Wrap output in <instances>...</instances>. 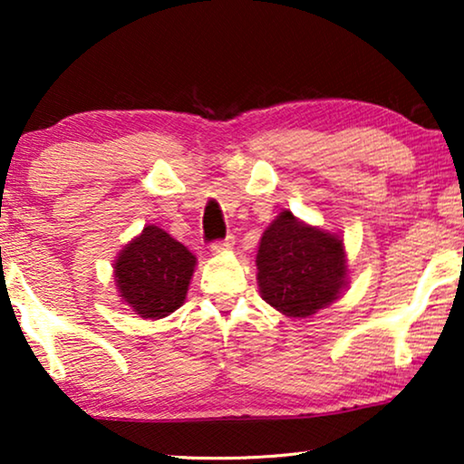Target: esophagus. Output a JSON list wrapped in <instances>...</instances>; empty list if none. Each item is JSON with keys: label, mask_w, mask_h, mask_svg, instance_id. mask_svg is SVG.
Listing matches in <instances>:
<instances>
[{"label": "esophagus", "mask_w": 464, "mask_h": 464, "mask_svg": "<svg viewBox=\"0 0 464 464\" xmlns=\"http://www.w3.org/2000/svg\"><path fill=\"white\" fill-rule=\"evenodd\" d=\"M234 243H237V240H234V237H226L224 240H215V243L211 245V251L213 253H226V251L232 249Z\"/></svg>", "instance_id": "1"}]
</instances>
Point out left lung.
I'll return each instance as SVG.
<instances>
[{
  "mask_svg": "<svg viewBox=\"0 0 464 464\" xmlns=\"http://www.w3.org/2000/svg\"><path fill=\"white\" fill-rule=\"evenodd\" d=\"M259 294L278 313L306 319L338 300L346 285L344 243L338 234L278 213L257 246Z\"/></svg>",
  "mask_w": 464,
  "mask_h": 464,
  "instance_id": "8db88e82",
  "label": "left lung"
}]
</instances>
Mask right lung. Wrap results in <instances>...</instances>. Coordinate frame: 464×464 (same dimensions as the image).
Segmentation results:
<instances>
[{
	"mask_svg": "<svg viewBox=\"0 0 464 464\" xmlns=\"http://www.w3.org/2000/svg\"><path fill=\"white\" fill-rule=\"evenodd\" d=\"M196 257L188 246L160 230L145 226L113 262L120 300L141 319H164L186 302Z\"/></svg>",
	"mask_w": 464,
	"mask_h": 464,
	"instance_id": "obj_1",
	"label": "right lung"
}]
</instances>
